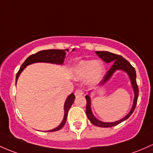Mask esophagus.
Wrapping results in <instances>:
<instances>
[{"label":"esophagus","mask_w":153,"mask_h":153,"mask_svg":"<svg viewBox=\"0 0 153 153\" xmlns=\"http://www.w3.org/2000/svg\"><path fill=\"white\" fill-rule=\"evenodd\" d=\"M83 94V89H81V88H78V89H77L76 91H75V95L76 96V97L81 96Z\"/></svg>","instance_id":"34e87169"}]
</instances>
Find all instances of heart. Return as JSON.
Returning <instances> with one entry per match:
<instances>
[{
  "instance_id": "obj_1",
  "label": "heart",
  "mask_w": 153,
  "mask_h": 153,
  "mask_svg": "<svg viewBox=\"0 0 153 153\" xmlns=\"http://www.w3.org/2000/svg\"><path fill=\"white\" fill-rule=\"evenodd\" d=\"M104 71L105 67L102 62L88 60L81 61L78 64L74 71V75L78 80H83L88 77V83L93 85L100 81Z\"/></svg>"
}]
</instances>
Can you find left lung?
<instances>
[{
  "instance_id": "left-lung-1",
  "label": "left lung",
  "mask_w": 153,
  "mask_h": 153,
  "mask_svg": "<svg viewBox=\"0 0 153 153\" xmlns=\"http://www.w3.org/2000/svg\"><path fill=\"white\" fill-rule=\"evenodd\" d=\"M96 53L99 56V57L102 58L103 61H105L106 63H110L111 62H113V65L110 68V70L107 72L106 74L104 76L103 79L100 81V86L105 85V83H107V80L110 79L113 75L116 70H123L125 71L126 73L128 74L130 78L132 88H133L134 92V99L133 105H132L131 109L130 112L126 115L123 118L120 119V120H117L115 122H102L101 120H98L94 117L91 111V97L89 95L85 96V99H86V108H85V112H86V115L88 117V120H90L91 123L93 125L96 126H100L103 127V128H108V127H112L114 126H116L117 124L120 123L121 122L124 121V120H127L129 117L131 115L133 112L135 110L136 105L137 103V100H138V96H139V88L138 85L137 83V75H136L135 69L131 66L130 63L127 61L126 59H124L123 56L120 55L115 54V53H111L109 51H96ZM91 93V91L88 92Z\"/></svg>"
}]
</instances>
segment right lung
<instances>
[{"label": "right lung", "instance_id": "add662e5", "mask_svg": "<svg viewBox=\"0 0 153 153\" xmlns=\"http://www.w3.org/2000/svg\"><path fill=\"white\" fill-rule=\"evenodd\" d=\"M75 49H73L74 51ZM67 51H69V49H66ZM65 54L66 52L65 50L61 49H49V50H43V51H38V53L32 54L24 62V63L22 65L21 68L18 71L17 74L16 75V83L17 81L18 78H19L20 73L23 71V70L26 68L27 65H31V64L36 63V62H46V63H51V64H56V65H62L64 62V60L65 58ZM75 95L73 93L69 95L68 97L67 98L66 101L65 102V105H64V110H65V115H64V118L60 123V125L56 128L52 129V130L47 131L48 132L52 131H56L61 129L65 126L66 123L67 117H68V110H70V107L73 104L74 100H75Z\"/></svg>", "mask_w": 153, "mask_h": 153}]
</instances>
